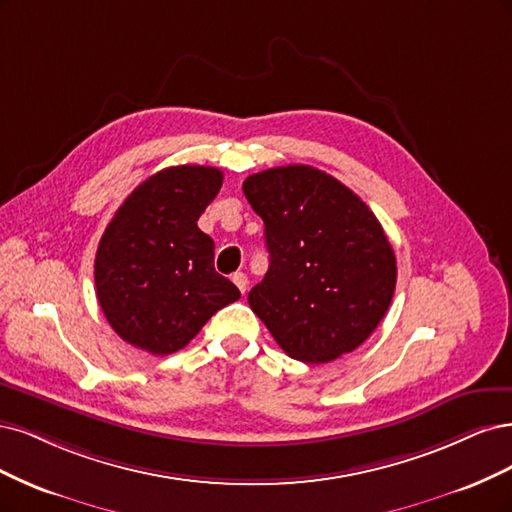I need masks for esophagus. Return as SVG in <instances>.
<instances>
[{"instance_id": "34e87169", "label": "esophagus", "mask_w": 512, "mask_h": 512, "mask_svg": "<svg viewBox=\"0 0 512 512\" xmlns=\"http://www.w3.org/2000/svg\"><path fill=\"white\" fill-rule=\"evenodd\" d=\"M232 280H234V285H236L242 293H246V289H249V276H246L244 272H236V274L232 276Z\"/></svg>"}]
</instances>
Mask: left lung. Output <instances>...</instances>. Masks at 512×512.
Masks as SVG:
<instances>
[{
    "label": "left lung",
    "mask_w": 512,
    "mask_h": 512,
    "mask_svg": "<svg viewBox=\"0 0 512 512\" xmlns=\"http://www.w3.org/2000/svg\"><path fill=\"white\" fill-rule=\"evenodd\" d=\"M242 191L263 219L270 268L249 293L289 357L325 364L355 351L385 317L395 255L374 212L310 166L253 174Z\"/></svg>",
    "instance_id": "8db88e82"
}]
</instances>
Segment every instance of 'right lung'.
<instances>
[{
    "instance_id": "1",
    "label": "right lung",
    "mask_w": 512,
    "mask_h": 512,
    "mask_svg": "<svg viewBox=\"0 0 512 512\" xmlns=\"http://www.w3.org/2000/svg\"><path fill=\"white\" fill-rule=\"evenodd\" d=\"M223 172L172 166L146 178L114 212L95 255V293L110 327L153 355L187 346L240 298L214 270V242L197 227Z\"/></svg>"
}]
</instances>
